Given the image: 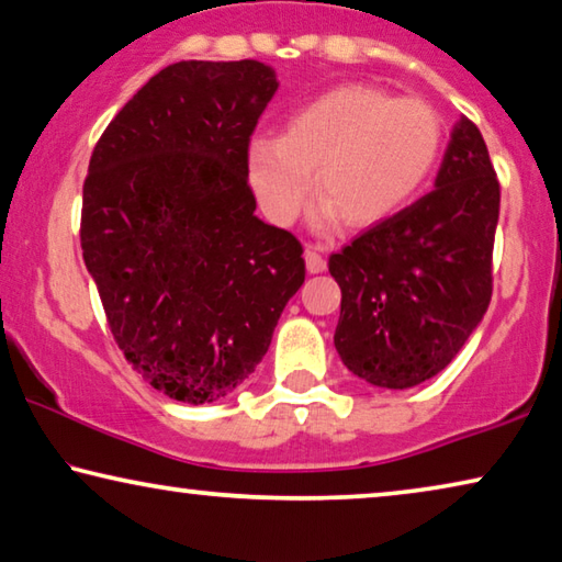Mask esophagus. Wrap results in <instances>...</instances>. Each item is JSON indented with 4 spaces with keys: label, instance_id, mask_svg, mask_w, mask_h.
Segmentation results:
<instances>
[{
    "label": "esophagus",
    "instance_id": "1",
    "mask_svg": "<svg viewBox=\"0 0 562 562\" xmlns=\"http://www.w3.org/2000/svg\"><path fill=\"white\" fill-rule=\"evenodd\" d=\"M305 265H307L310 274L325 272V257L317 252V247H313V245L305 247Z\"/></svg>",
    "mask_w": 562,
    "mask_h": 562
}]
</instances>
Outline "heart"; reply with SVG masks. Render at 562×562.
I'll return each instance as SVG.
<instances>
[{"mask_svg":"<svg viewBox=\"0 0 562 562\" xmlns=\"http://www.w3.org/2000/svg\"><path fill=\"white\" fill-rule=\"evenodd\" d=\"M439 146V119L422 100L340 86L297 108L282 136L255 138L249 171L259 204L278 224L300 214L317 169V227L340 220L371 227L412 201L437 164Z\"/></svg>","mask_w":562,"mask_h":562,"instance_id":"heart-1","label":"heart"}]
</instances>
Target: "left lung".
Wrapping results in <instances>:
<instances>
[{
	"mask_svg": "<svg viewBox=\"0 0 562 562\" xmlns=\"http://www.w3.org/2000/svg\"><path fill=\"white\" fill-rule=\"evenodd\" d=\"M497 220V173L462 119L434 191L330 255L342 295L333 340L350 373L412 389L454 361L490 307Z\"/></svg>",
	"mask_w": 562,
	"mask_h": 562,
	"instance_id": "8db88e82",
	"label": "left lung"
}]
</instances>
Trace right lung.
Wrapping results in <instances>:
<instances>
[{"instance_id":"obj_1","label":"right lung","mask_w":562,"mask_h":562,"mask_svg":"<svg viewBox=\"0 0 562 562\" xmlns=\"http://www.w3.org/2000/svg\"><path fill=\"white\" fill-rule=\"evenodd\" d=\"M278 86L257 60L169 65L90 156L82 259L125 361L183 404L249 379L305 282L303 245L259 220L249 189V136Z\"/></svg>"}]
</instances>
